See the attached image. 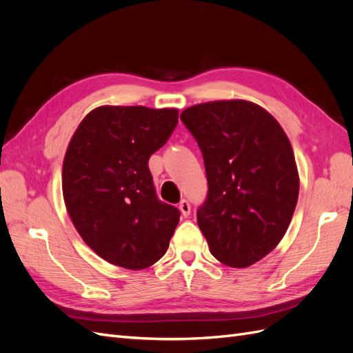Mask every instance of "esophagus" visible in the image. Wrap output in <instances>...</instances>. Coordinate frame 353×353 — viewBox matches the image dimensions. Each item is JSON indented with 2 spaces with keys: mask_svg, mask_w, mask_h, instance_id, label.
Returning a JSON list of instances; mask_svg holds the SVG:
<instances>
[{
  "mask_svg": "<svg viewBox=\"0 0 353 353\" xmlns=\"http://www.w3.org/2000/svg\"><path fill=\"white\" fill-rule=\"evenodd\" d=\"M179 210H181V213H183V216H188L190 215V212H191V206H190V201L188 200H185V199H183L179 201Z\"/></svg>",
  "mask_w": 353,
  "mask_h": 353,
  "instance_id": "1",
  "label": "esophagus"
}]
</instances>
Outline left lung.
Listing matches in <instances>:
<instances>
[{
	"label": "left lung",
	"instance_id": "8db88e82",
	"mask_svg": "<svg viewBox=\"0 0 353 353\" xmlns=\"http://www.w3.org/2000/svg\"><path fill=\"white\" fill-rule=\"evenodd\" d=\"M181 121L203 154L208 194L197 223L210 253L244 268L280 243L299 196L293 148L261 105L244 100L188 108Z\"/></svg>",
	"mask_w": 353,
	"mask_h": 353
}]
</instances>
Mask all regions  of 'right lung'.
I'll list each match as a JSON object with an SVG mask.
<instances>
[{"label":"right lung","instance_id":"obj_1","mask_svg":"<svg viewBox=\"0 0 353 353\" xmlns=\"http://www.w3.org/2000/svg\"><path fill=\"white\" fill-rule=\"evenodd\" d=\"M176 109L103 105L85 116L63 163V197L83 241L108 262L143 270L166 253L181 212L157 197L148 159Z\"/></svg>","mask_w":353,"mask_h":353}]
</instances>
